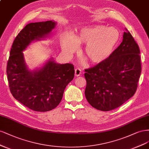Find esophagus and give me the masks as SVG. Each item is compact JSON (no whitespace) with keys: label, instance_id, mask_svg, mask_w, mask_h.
Listing matches in <instances>:
<instances>
[{"label":"esophagus","instance_id":"obj_1","mask_svg":"<svg viewBox=\"0 0 149 149\" xmlns=\"http://www.w3.org/2000/svg\"><path fill=\"white\" fill-rule=\"evenodd\" d=\"M81 71L79 68H77L75 70V77L79 76L81 74Z\"/></svg>","mask_w":149,"mask_h":149}]
</instances>
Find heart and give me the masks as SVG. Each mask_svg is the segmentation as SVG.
Returning <instances> with one entry per match:
<instances>
[{
	"label": "heart",
	"instance_id": "obj_1",
	"mask_svg": "<svg viewBox=\"0 0 149 149\" xmlns=\"http://www.w3.org/2000/svg\"><path fill=\"white\" fill-rule=\"evenodd\" d=\"M120 33L114 27L95 25L81 28L73 36L68 33L62 36L61 47L66 56H70L77 45H86L84 53L93 64L106 61L116 49L120 40Z\"/></svg>",
	"mask_w": 149,
	"mask_h": 149
}]
</instances>
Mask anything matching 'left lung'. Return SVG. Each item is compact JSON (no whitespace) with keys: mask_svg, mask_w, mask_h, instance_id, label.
I'll return each instance as SVG.
<instances>
[{"mask_svg":"<svg viewBox=\"0 0 149 149\" xmlns=\"http://www.w3.org/2000/svg\"><path fill=\"white\" fill-rule=\"evenodd\" d=\"M140 49L130 32L104 62L85 69V95L92 107L108 111L125 103L136 93L141 74Z\"/></svg>","mask_w":149,"mask_h":149,"instance_id":"obj_1","label":"left lung"}]
</instances>
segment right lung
<instances>
[{
  "instance_id": "1",
  "label": "right lung",
  "mask_w": 149,
  "mask_h": 149,
  "mask_svg": "<svg viewBox=\"0 0 149 149\" xmlns=\"http://www.w3.org/2000/svg\"><path fill=\"white\" fill-rule=\"evenodd\" d=\"M56 22L46 21L28 24L13 41L7 62V75L13 97L35 111L54 109L63 97L66 86L74 77V67L61 64L51 58L40 69L29 70L23 51L33 41L43 40L56 27Z\"/></svg>"
}]
</instances>
